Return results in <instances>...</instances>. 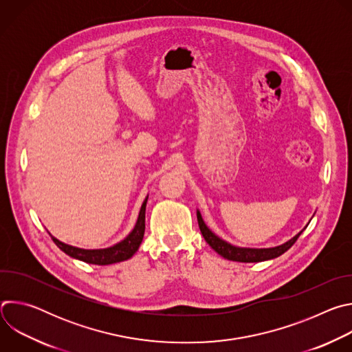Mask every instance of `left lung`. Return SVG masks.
<instances>
[{
	"label": "left lung",
	"instance_id": "8db88e82",
	"mask_svg": "<svg viewBox=\"0 0 352 352\" xmlns=\"http://www.w3.org/2000/svg\"><path fill=\"white\" fill-rule=\"evenodd\" d=\"M196 216H197V223H199L200 232H202L205 241L216 250V252L220 256H223L224 259L234 261V262H243V263H255V262H263V261H270V259L278 258L280 255L287 252V250L295 243V241L299 238V235L302 234V231L305 230L304 228L302 231L298 232L294 238H291L285 243L274 246V248H241V246L231 245L227 241L217 236L205 224V221L202 219V214H200L199 210H196Z\"/></svg>",
	"mask_w": 352,
	"mask_h": 352
}]
</instances>
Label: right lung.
<instances>
[{
  "mask_svg": "<svg viewBox=\"0 0 352 352\" xmlns=\"http://www.w3.org/2000/svg\"><path fill=\"white\" fill-rule=\"evenodd\" d=\"M146 204H147V196L143 200L139 216H138V221L133 227V230L128 234L126 238H124L121 242L110 246V248H104V249H82V248H76L68 243L61 242L60 239H57L56 236L52 238L54 241V243L65 252L68 256L86 262V263H91V265H100V266H106V265H113V263H118V262H124L129 258H132L135 255L136 250L139 249L142 239H143V234H144V213H146Z\"/></svg>",
  "mask_w": 352,
  "mask_h": 352,
  "instance_id": "right-lung-1",
  "label": "right lung"
}]
</instances>
